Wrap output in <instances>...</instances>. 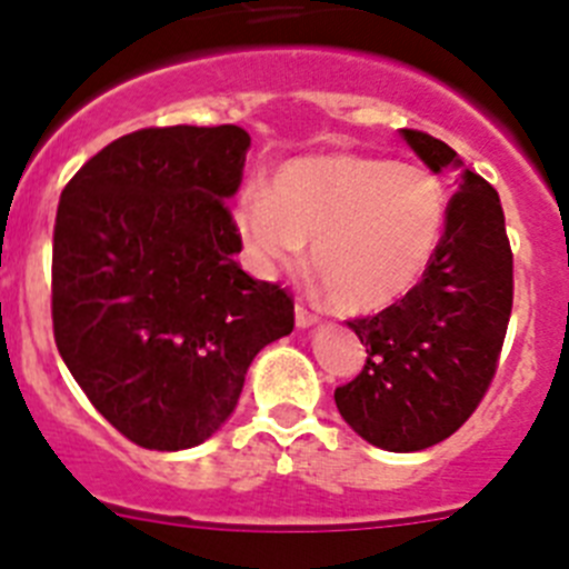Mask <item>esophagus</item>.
<instances>
[{"label":"esophagus","mask_w":569,"mask_h":569,"mask_svg":"<svg viewBox=\"0 0 569 569\" xmlns=\"http://www.w3.org/2000/svg\"><path fill=\"white\" fill-rule=\"evenodd\" d=\"M313 325H319V313H313L310 308H305V305H296V328H313Z\"/></svg>","instance_id":"esophagus-1"}]
</instances>
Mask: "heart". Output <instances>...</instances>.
Instances as JSON below:
<instances>
[{"mask_svg": "<svg viewBox=\"0 0 569 569\" xmlns=\"http://www.w3.org/2000/svg\"><path fill=\"white\" fill-rule=\"evenodd\" d=\"M236 233L261 276L293 268L310 239V264L336 308L376 313L427 273L447 222V190L419 164L361 153H319L276 168L270 190L248 188Z\"/></svg>", "mask_w": 569, "mask_h": 569, "instance_id": "heart-1", "label": "heart"}]
</instances>
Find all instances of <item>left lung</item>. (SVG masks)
Segmentation results:
<instances>
[{
    "label": "left lung",
    "mask_w": 569,
    "mask_h": 569,
    "mask_svg": "<svg viewBox=\"0 0 569 569\" xmlns=\"http://www.w3.org/2000/svg\"><path fill=\"white\" fill-rule=\"evenodd\" d=\"M401 136L433 173L459 170V190L419 284L379 316L347 321L367 361L336 387V407L373 447L416 453L453 436L490 387L512 310V253L499 193L436 136Z\"/></svg>",
    "instance_id": "obj_1"
}]
</instances>
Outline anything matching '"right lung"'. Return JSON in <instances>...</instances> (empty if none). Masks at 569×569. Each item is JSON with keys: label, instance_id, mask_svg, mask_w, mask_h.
Here are the masks:
<instances>
[{"label": "right lung", "instance_id": "add662e5", "mask_svg": "<svg viewBox=\"0 0 569 569\" xmlns=\"http://www.w3.org/2000/svg\"><path fill=\"white\" fill-rule=\"evenodd\" d=\"M248 130L144 128L82 164L53 228V336L70 376L122 436L188 450L219 430L293 299L236 264L228 213Z\"/></svg>", "mask_w": 569, "mask_h": 569}]
</instances>
